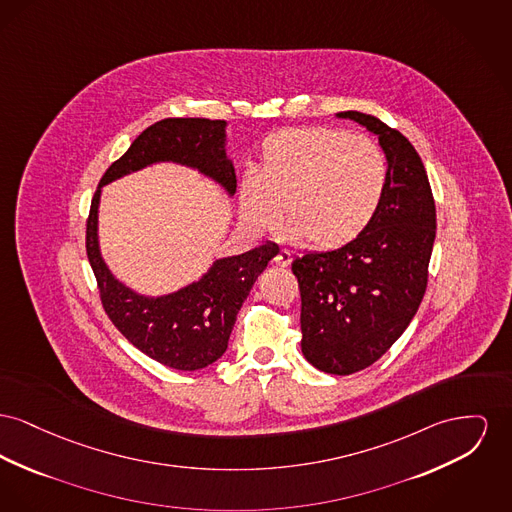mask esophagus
<instances>
[{"instance_id": "obj_1", "label": "esophagus", "mask_w": 512, "mask_h": 512, "mask_svg": "<svg viewBox=\"0 0 512 512\" xmlns=\"http://www.w3.org/2000/svg\"><path fill=\"white\" fill-rule=\"evenodd\" d=\"M274 263H276L278 267H288V265L292 263V253L286 251V249H280V251L276 253V257H274Z\"/></svg>"}]
</instances>
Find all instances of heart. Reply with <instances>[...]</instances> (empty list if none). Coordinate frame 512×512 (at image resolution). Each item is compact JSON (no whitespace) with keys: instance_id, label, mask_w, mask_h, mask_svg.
I'll return each mask as SVG.
<instances>
[{"instance_id":"heart-1","label":"heart","mask_w":512,"mask_h":512,"mask_svg":"<svg viewBox=\"0 0 512 512\" xmlns=\"http://www.w3.org/2000/svg\"><path fill=\"white\" fill-rule=\"evenodd\" d=\"M389 180L383 149L334 127H290L263 145L259 176L241 187V212L255 230H272L280 207L292 240L340 249L369 228Z\"/></svg>"}]
</instances>
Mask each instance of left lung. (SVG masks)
<instances>
[{
    "label": "left lung",
    "instance_id": "8db88e82",
    "mask_svg": "<svg viewBox=\"0 0 512 512\" xmlns=\"http://www.w3.org/2000/svg\"><path fill=\"white\" fill-rule=\"evenodd\" d=\"M379 137L389 164L381 207L358 240L294 259L301 296V352L313 367L352 375L406 331L427 288L435 201L420 154L387 123L340 112Z\"/></svg>",
    "mask_w": 512,
    "mask_h": 512
}]
</instances>
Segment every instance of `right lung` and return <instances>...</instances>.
<instances>
[{"label": "right lung", "instance_id": "1", "mask_svg": "<svg viewBox=\"0 0 512 512\" xmlns=\"http://www.w3.org/2000/svg\"><path fill=\"white\" fill-rule=\"evenodd\" d=\"M154 162H178L195 168L220 183L228 195L236 193L234 164L226 156V121H156L102 176L87 220V255L102 307L114 327L152 360L172 369L195 371L226 352L241 303L278 253V245L269 241L241 255L218 259L197 282L160 298L141 296L121 284L106 267L98 247L100 191L102 185Z\"/></svg>", "mask_w": 512, "mask_h": 512}]
</instances>
